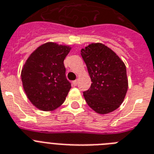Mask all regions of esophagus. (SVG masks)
I'll use <instances>...</instances> for the list:
<instances>
[{
    "label": "esophagus",
    "instance_id": "esophagus-1",
    "mask_svg": "<svg viewBox=\"0 0 154 154\" xmlns=\"http://www.w3.org/2000/svg\"><path fill=\"white\" fill-rule=\"evenodd\" d=\"M77 84H78V81H77V80H76V81H73V86H77Z\"/></svg>",
    "mask_w": 154,
    "mask_h": 154
}]
</instances>
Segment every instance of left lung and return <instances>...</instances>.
<instances>
[{"mask_svg":"<svg viewBox=\"0 0 154 154\" xmlns=\"http://www.w3.org/2000/svg\"><path fill=\"white\" fill-rule=\"evenodd\" d=\"M81 55L92 82L90 88L83 92L85 101L98 113L113 112L123 103L128 91L125 63L101 43L89 45L81 49Z\"/></svg>","mask_w":154,"mask_h":154,"instance_id":"left-lung-1","label":"left lung"}]
</instances>
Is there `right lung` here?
Here are the masks:
<instances>
[{"instance_id": "1", "label": "right lung", "mask_w": 154, "mask_h": 154, "mask_svg": "<svg viewBox=\"0 0 154 154\" xmlns=\"http://www.w3.org/2000/svg\"><path fill=\"white\" fill-rule=\"evenodd\" d=\"M69 51V46L48 42L37 48L23 66L24 91L41 110H54L65 101L71 84L66 77L63 61Z\"/></svg>"}]
</instances>
